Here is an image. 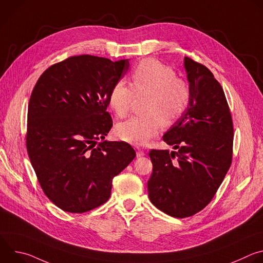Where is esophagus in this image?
<instances>
[{
  "instance_id": "obj_1",
  "label": "esophagus",
  "mask_w": 263,
  "mask_h": 263,
  "mask_svg": "<svg viewBox=\"0 0 263 263\" xmlns=\"http://www.w3.org/2000/svg\"><path fill=\"white\" fill-rule=\"evenodd\" d=\"M136 155H137V157H141V156H144V155H145V153L142 151L141 148L137 147V152H136Z\"/></svg>"
}]
</instances>
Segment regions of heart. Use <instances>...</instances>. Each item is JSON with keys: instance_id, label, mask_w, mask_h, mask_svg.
<instances>
[{"instance_id": "b5f03b06", "label": "heart", "mask_w": 263, "mask_h": 263, "mask_svg": "<svg viewBox=\"0 0 263 263\" xmlns=\"http://www.w3.org/2000/svg\"><path fill=\"white\" fill-rule=\"evenodd\" d=\"M135 98H146L143 117H133L117 126V135L124 141L142 145L155 137L163 126L174 124L189 106L191 89L176 71L155 59H144L134 69L131 85L124 80L111 88L109 105L118 118H125Z\"/></svg>"}]
</instances>
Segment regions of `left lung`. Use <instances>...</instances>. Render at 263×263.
<instances>
[{
  "mask_svg": "<svg viewBox=\"0 0 263 263\" xmlns=\"http://www.w3.org/2000/svg\"><path fill=\"white\" fill-rule=\"evenodd\" d=\"M191 99L163 135L168 149H151L148 198L164 213L184 218L204 209L226 176L233 154V122L218 81L202 63L184 58Z\"/></svg>",
  "mask_w": 263,
  "mask_h": 263,
  "instance_id": "8db88e82",
  "label": "left lung"
}]
</instances>
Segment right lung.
I'll list each match as a JSON object with an SVG mask.
<instances>
[{
  "mask_svg": "<svg viewBox=\"0 0 263 263\" xmlns=\"http://www.w3.org/2000/svg\"><path fill=\"white\" fill-rule=\"evenodd\" d=\"M129 65L70 56L47 68L32 90L27 152L45 195L63 211L83 213L107 202L112 180L136 156L125 141L104 140L112 127L111 88Z\"/></svg>",
  "mask_w": 263,
  "mask_h": 263,
  "instance_id": "obj_1",
  "label": "right lung"
}]
</instances>
